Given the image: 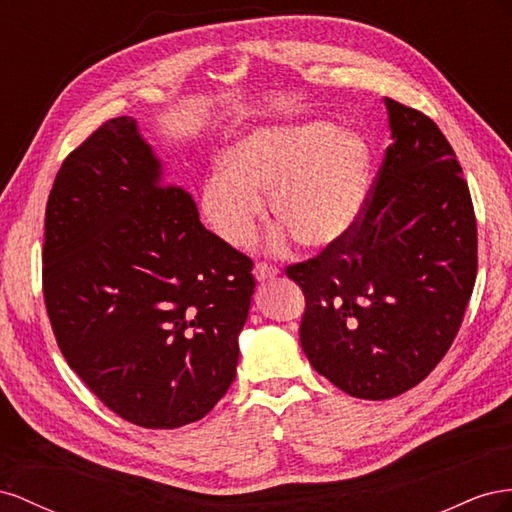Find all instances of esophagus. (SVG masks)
<instances>
[{"label":"esophagus","mask_w":512,"mask_h":512,"mask_svg":"<svg viewBox=\"0 0 512 512\" xmlns=\"http://www.w3.org/2000/svg\"><path fill=\"white\" fill-rule=\"evenodd\" d=\"M253 274H255V279H257L259 283H266V281L274 279V276L279 274V270L272 268V266H268V264H257V266H255V270H253Z\"/></svg>","instance_id":"obj_1"}]
</instances>
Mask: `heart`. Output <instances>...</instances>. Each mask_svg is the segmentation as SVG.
<instances>
[{"label": "heart", "instance_id": "1", "mask_svg": "<svg viewBox=\"0 0 512 512\" xmlns=\"http://www.w3.org/2000/svg\"><path fill=\"white\" fill-rule=\"evenodd\" d=\"M373 152L356 130L332 122L261 126L229 143L218 173L201 186V212L218 238L244 246L255 236L270 195V214L311 251L345 242L369 199Z\"/></svg>", "mask_w": 512, "mask_h": 512}]
</instances>
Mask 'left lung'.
Returning a JSON list of instances; mask_svg holds the SVG:
<instances>
[{"instance_id": "obj_1", "label": "left lung", "mask_w": 512, "mask_h": 512, "mask_svg": "<svg viewBox=\"0 0 512 512\" xmlns=\"http://www.w3.org/2000/svg\"><path fill=\"white\" fill-rule=\"evenodd\" d=\"M392 145L356 231L287 268L306 298L300 343L356 399L420 384L455 341L476 281V218L433 120L384 98Z\"/></svg>"}]
</instances>
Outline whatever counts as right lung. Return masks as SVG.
Returning a JSON list of instances; mask_svg holds the SVG:
<instances>
[{
	"label": "right lung",
	"mask_w": 512,
	"mask_h": 512,
	"mask_svg": "<svg viewBox=\"0 0 512 512\" xmlns=\"http://www.w3.org/2000/svg\"><path fill=\"white\" fill-rule=\"evenodd\" d=\"M42 287L70 369L145 429L197 422L236 377L253 261L201 225L137 120L102 124L57 171Z\"/></svg>",
	"instance_id": "1"
}]
</instances>
